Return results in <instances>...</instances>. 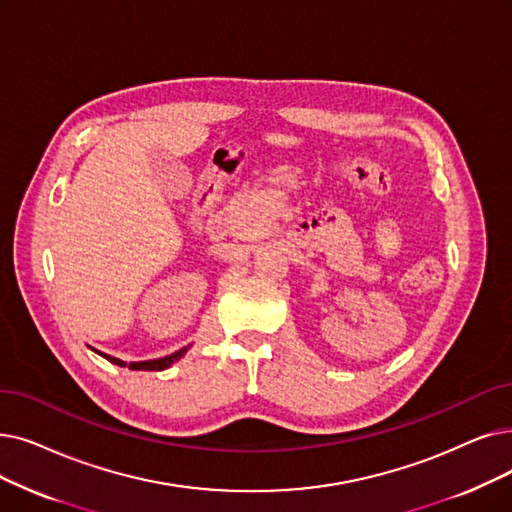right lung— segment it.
Listing matches in <instances>:
<instances>
[{"mask_svg":"<svg viewBox=\"0 0 512 512\" xmlns=\"http://www.w3.org/2000/svg\"><path fill=\"white\" fill-rule=\"evenodd\" d=\"M92 349H94V347H92ZM188 349H190V345H188V347H182V349H177V351H175V353H171V355H165V358L144 360V362H123V360L113 358V355L102 353V351H98V349H94V351H96L98 355H102V358H104V360H108L110 364L121 366V368H129V370H165V368L173 366L175 362H180V358H184Z\"/></svg>","mask_w":512,"mask_h":512,"instance_id":"right-lung-1","label":"right lung"}]
</instances>
